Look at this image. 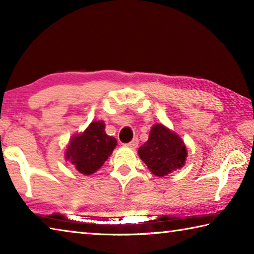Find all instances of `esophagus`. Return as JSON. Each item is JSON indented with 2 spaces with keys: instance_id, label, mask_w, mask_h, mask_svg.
I'll return each instance as SVG.
<instances>
[{
  "instance_id": "34e87169",
  "label": "esophagus",
  "mask_w": 254,
  "mask_h": 254,
  "mask_svg": "<svg viewBox=\"0 0 254 254\" xmlns=\"http://www.w3.org/2000/svg\"><path fill=\"white\" fill-rule=\"evenodd\" d=\"M137 144H139V140L137 139H133L130 143H127L126 147H128L131 149H135L137 147Z\"/></svg>"
}]
</instances>
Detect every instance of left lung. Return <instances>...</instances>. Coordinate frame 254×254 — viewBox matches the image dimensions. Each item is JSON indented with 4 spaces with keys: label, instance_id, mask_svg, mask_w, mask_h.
Instances as JSON below:
<instances>
[{
    "label": "left lung",
    "instance_id": "obj_1",
    "mask_svg": "<svg viewBox=\"0 0 254 254\" xmlns=\"http://www.w3.org/2000/svg\"><path fill=\"white\" fill-rule=\"evenodd\" d=\"M137 153L154 176L163 177L183 168L187 148L177 133L157 123L151 127L148 141L141 145Z\"/></svg>",
    "mask_w": 254,
    "mask_h": 254
}]
</instances>
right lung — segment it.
Returning a JSON list of instances; mask_svg holds the SVG:
<instances>
[{
  "mask_svg": "<svg viewBox=\"0 0 254 254\" xmlns=\"http://www.w3.org/2000/svg\"><path fill=\"white\" fill-rule=\"evenodd\" d=\"M117 145V139L106 134L104 121L98 120L93 121L83 132L70 137L65 159L77 171L88 176L104 165Z\"/></svg>",
  "mask_w": 254,
  "mask_h": 254,
  "instance_id": "right-lung-1",
  "label": "right lung"
}]
</instances>
